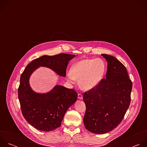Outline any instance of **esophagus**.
I'll use <instances>...</instances> for the list:
<instances>
[{"label":"esophagus","instance_id":"esophagus-1","mask_svg":"<svg viewBox=\"0 0 147 147\" xmlns=\"http://www.w3.org/2000/svg\"><path fill=\"white\" fill-rule=\"evenodd\" d=\"M78 98L79 99H82L83 96H82V95L81 94H78Z\"/></svg>","mask_w":147,"mask_h":147}]
</instances>
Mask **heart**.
Wrapping results in <instances>:
<instances>
[{
	"label": "heart",
	"instance_id": "obj_1",
	"mask_svg": "<svg viewBox=\"0 0 147 147\" xmlns=\"http://www.w3.org/2000/svg\"><path fill=\"white\" fill-rule=\"evenodd\" d=\"M106 70V65L101 59H84L76 62L67 76L72 82L78 80L82 90L90 91L99 84Z\"/></svg>",
	"mask_w": 147,
	"mask_h": 147
}]
</instances>
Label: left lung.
I'll return each instance as SVG.
<instances>
[{"label": "left lung", "instance_id": "1", "mask_svg": "<svg viewBox=\"0 0 147 147\" xmlns=\"http://www.w3.org/2000/svg\"><path fill=\"white\" fill-rule=\"evenodd\" d=\"M108 62L106 78L84 94L85 127L95 134L107 133L122 121L130 103L132 82L126 68L115 57L102 54Z\"/></svg>", "mask_w": 147, "mask_h": 147}]
</instances>
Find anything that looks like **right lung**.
Listing matches in <instances>:
<instances>
[{"label":"right lung","mask_w":147,"mask_h":147,"mask_svg":"<svg viewBox=\"0 0 147 147\" xmlns=\"http://www.w3.org/2000/svg\"><path fill=\"white\" fill-rule=\"evenodd\" d=\"M75 56L64 53L41 56L32 61L22 74L18 89L21 109L25 119L36 129L51 131L60 127L66 111L76 102L78 94L73 89L59 85L46 93L36 92L30 84L31 76L38 68L44 67L65 77L69 61Z\"/></svg>","instance_id":"add662e5"}]
</instances>
